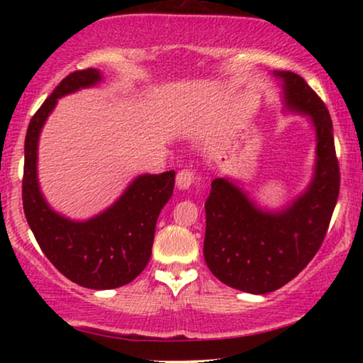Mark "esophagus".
<instances>
[{"label":"esophagus","mask_w":363,"mask_h":363,"mask_svg":"<svg viewBox=\"0 0 363 363\" xmlns=\"http://www.w3.org/2000/svg\"><path fill=\"white\" fill-rule=\"evenodd\" d=\"M196 183H198V177L195 175V172L182 170L177 173V186L180 188V190H188V188L196 185Z\"/></svg>","instance_id":"34e87169"}]
</instances>
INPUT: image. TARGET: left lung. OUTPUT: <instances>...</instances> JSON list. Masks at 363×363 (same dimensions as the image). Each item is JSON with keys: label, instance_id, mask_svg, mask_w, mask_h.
<instances>
[{"label": "left lung", "instance_id": "8db88e82", "mask_svg": "<svg viewBox=\"0 0 363 363\" xmlns=\"http://www.w3.org/2000/svg\"><path fill=\"white\" fill-rule=\"evenodd\" d=\"M284 113L309 117L315 132V162L306 190L279 210L257 205L235 178L211 182L205 203L203 255L226 286L267 294L287 284L315 256L339 196L340 173L329 111L301 76L274 71Z\"/></svg>", "mask_w": 363, "mask_h": 363}]
</instances>
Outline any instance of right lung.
Returning a JSON list of instances; mask_svg holds the SVG:
<instances>
[{"label":"right lung","mask_w":363,"mask_h":363,"mask_svg":"<svg viewBox=\"0 0 363 363\" xmlns=\"http://www.w3.org/2000/svg\"><path fill=\"white\" fill-rule=\"evenodd\" d=\"M99 69L69 74L29 122L24 140L23 208L28 225L49 261L67 279L87 289H116L135 279L152 255L162 208L170 200L175 172L143 173L111 206L89 218L71 220L54 211L38 180V145L57 101L102 82Z\"/></svg>","instance_id":"obj_1"}]
</instances>
